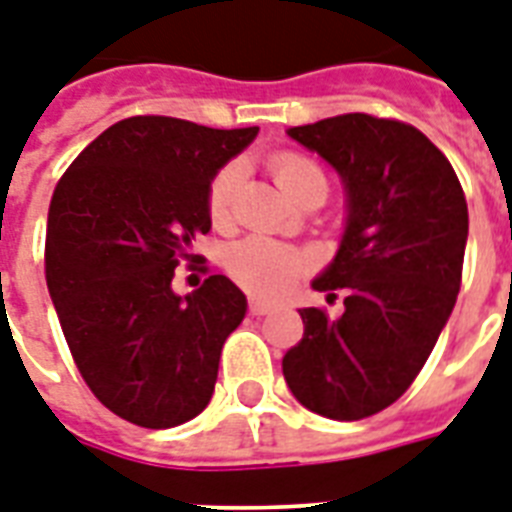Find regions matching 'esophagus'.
<instances>
[{"label": "esophagus", "mask_w": 512, "mask_h": 512, "mask_svg": "<svg viewBox=\"0 0 512 512\" xmlns=\"http://www.w3.org/2000/svg\"><path fill=\"white\" fill-rule=\"evenodd\" d=\"M271 311V303H265V300H249V314H252V317H265V314H271Z\"/></svg>", "instance_id": "esophagus-1"}]
</instances>
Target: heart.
<instances>
[{"label": "heart", "instance_id": "b5f03b06", "mask_svg": "<svg viewBox=\"0 0 512 512\" xmlns=\"http://www.w3.org/2000/svg\"><path fill=\"white\" fill-rule=\"evenodd\" d=\"M268 169H271L276 185L282 187L292 201H298L308 187H325L327 190V177L322 166L303 152H273ZM239 174V166L228 163L209 182L206 212H209L214 228H225L233 220ZM306 268L308 260L303 252L287 247V244H279V241L263 239V236H249V239L236 241L225 252V271L230 273V279L252 295H260V298L287 295L300 276L306 273Z\"/></svg>", "mask_w": 512, "mask_h": 512}]
</instances>
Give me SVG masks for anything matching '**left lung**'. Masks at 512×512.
<instances>
[{
	"label": "left lung",
	"instance_id": "8db88e82",
	"mask_svg": "<svg viewBox=\"0 0 512 512\" xmlns=\"http://www.w3.org/2000/svg\"><path fill=\"white\" fill-rule=\"evenodd\" d=\"M290 136L343 177L349 220L314 290H343V314L300 308L303 338L282 360L308 411L360 421L408 392L462 287L467 201L454 166L411 123L335 115Z\"/></svg>",
	"mask_w": 512,
	"mask_h": 512
}]
</instances>
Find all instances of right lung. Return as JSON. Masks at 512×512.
Here are the masks:
<instances>
[{
    "label": "right lung",
    "mask_w": 512,
    "mask_h": 512,
    "mask_svg": "<svg viewBox=\"0 0 512 512\" xmlns=\"http://www.w3.org/2000/svg\"><path fill=\"white\" fill-rule=\"evenodd\" d=\"M257 136L166 115L109 126L58 179L45 279L72 360L96 400L136 427L169 429L212 400L222 346L247 314L214 273L171 290L174 268L206 271L193 241L212 228L206 190Z\"/></svg>",
    "instance_id": "add662e5"
}]
</instances>
